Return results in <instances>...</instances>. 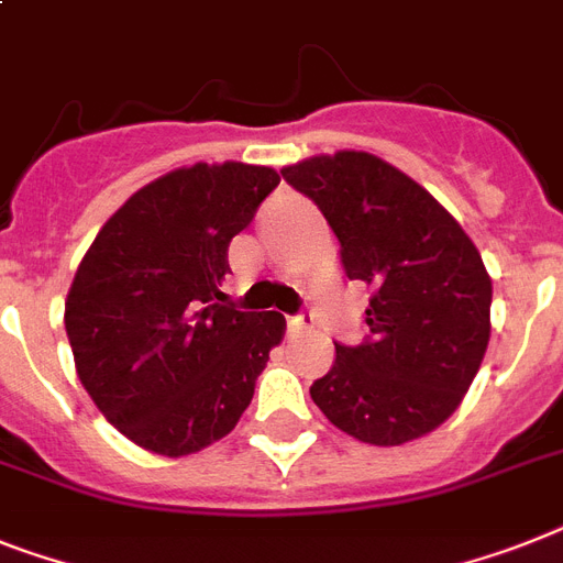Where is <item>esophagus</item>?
<instances>
[{
  "label": "esophagus",
  "instance_id": "34e87169",
  "mask_svg": "<svg viewBox=\"0 0 563 563\" xmlns=\"http://www.w3.org/2000/svg\"><path fill=\"white\" fill-rule=\"evenodd\" d=\"M309 323H312V318L306 312H297L286 318V329H289V332H303V329H309Z\"/></svg>",
  "mask_w": 563,
  "mask_h": 563
}]
</instances>
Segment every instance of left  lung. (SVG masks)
Instances as JSON below:
<instances>
[{
    "label": "left lung",
    "instance_id": "1",
    "mask_svg": "<svg viewBox=\"0 0 563 563\" xmlns=\"http://www.w3.org/2000/svg\"><path fill=\"white\" fill-rule=\"evenodd\" d=\"M280 173L318 205L346 277L373 291L367 335L335 341L332 367L309 387L314 405L369 445L433 431L472 387L492 335L479 251L424 187L376 155L344 150Z\"/></svg>",
    "mask_w": 563,
    "mask_h": 563
}]
</instances>
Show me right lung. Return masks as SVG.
<instances>
[{"label": "right lung", "mask_w": 563, "mask_h": 563, "mask_svg": "<svg viewBox=\"0 0 563 563\" xmlns=\"http://www.w3.org/2000/svg\"><path fill=\"white\" fill-rule=\"evenodd\" d=\"M280 176L194 164L141 187L100 228L66 300L77 376L135 445L185 456L234 431L283 338V314L240 312L219 283L228 242Z\"/></svg>", "instance_id": "obj_1"}]
</instances>
